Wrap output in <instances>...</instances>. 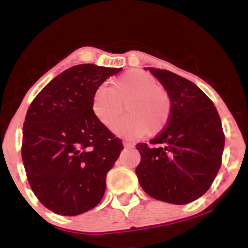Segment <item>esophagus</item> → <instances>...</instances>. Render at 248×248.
<instances>
[{
  "instance_id": "esophagus-1",
  "label": "esophagus",
  "mask_w": 248,
  "mask_h": 248,
  "mask_svg": "<svg viewBox=\"0 0 248 248\" xmlns=\"http://www.w3.org/2000/svg\"><path fill=\"white\" fill-rule=\"evenodd\" d=\"M124 146L126 148H129V147H134V143H130V142H127V141H124Z\"/></svg>"
}]
</instances>
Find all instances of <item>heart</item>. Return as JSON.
<instances>
[{
    "mask_svg": "<svg viewBox=\"0 0 248 248\" xmlns=\"http://www.w3.org/2000/svg\"><path fill=\"white\" fill-rule=\"evenodd\" d=\"M124 104L127 115L113 124V130L127 139H140L147 133L156 135L171 116L169 93L146 71L129 70L114 79L110 88L99 86L92 98V112L102 124L110 126Z\"/></svg>",
    "mask_w": 248,
    "mask_h": 248,
    "instance_id": "1",
    "label": "heart"
}]
</instances>
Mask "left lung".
<instances>
[{
  "label": "left lung",
  "mask_w": 248,
  "mask_h": 248,
  "mask_svg": "<svg viewBox=\"0 0 248 248\" xmlns=\"http://www.w3.org/2000/svg\"><path fill=\"white\" fill-rule=\"evenodd\" d=\"M150 72L171 98V116L164 129L138 143L141 162L136 175L150 197L187 204L211 186L221 166L225 135L211 99L183 77L167 70Z\"/></svg>",
  "instance_id": "left-lung-1"
}]
</instances>
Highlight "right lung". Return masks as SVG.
I'll use <instances>...</instances> for the list:
<instances>
[{"label":"right lung","mask_w":248,"mask_h":248,"mask_svg":"<svg viewBox=\"0 0 248 248\" xmlns=\"http://www.w3.org/2000/svg\"><path fill=\"white\" fill-rule=\"evenodd\" d=\"M121 69L81 64L51 80L31 102L22 160L31 190L46 209L77 216L100 203L106 175L124 149L92 112L95 90Z\"/></svg>","instance_id":"right-lung-1"}]
</instances>
